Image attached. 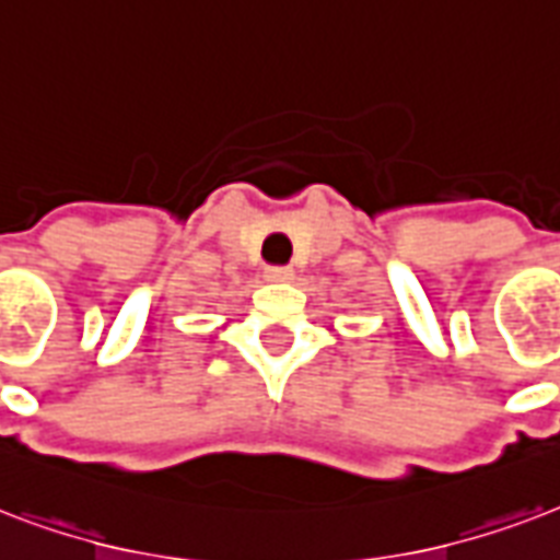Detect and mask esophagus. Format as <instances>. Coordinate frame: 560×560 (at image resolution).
I'll list each match as a JSON object with an SVG mask.
<instances>
[{
  "label": "esophagus",
  "instance_id": "obj_1",
  "mask_svg": "<svg viewBox=\"0 0 560 560\" xmlns=\"http://www.w3.org/2000/svg\"><path fill=\"white\" fill-rule=\"evenodd\" d=\"M294 277V271L289 266H271L266 268V280L268 283H289Z\"/></svg>",
  "mask_w": 560,
  "mask_h": 560
}]
</instances>
